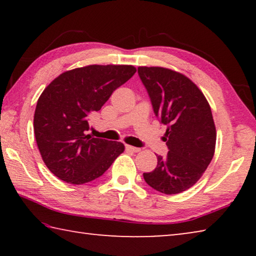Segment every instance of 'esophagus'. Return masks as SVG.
<instances>
[{
	"instance_id": "obj_1",
	"label": "esophagus",
	"mask_w": 256,
	"mask_h": 256,
	"mask_svg": "<svg viewBox=\"0 0 256 256\" xmlns=\"http://www.w3.org/2000/svg\"><path fill=\"white\" fill-rule=\"evenodd\" d=\"M125 149L128 151H133V152H138L141 149L140 148H136V146H128V144H125Z\"/></svg>"
}]
</instances>
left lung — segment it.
I'll list each match as a JSON object with an SVG mask.
<instances>
[{"label": "left lung", "instance_id": "8db88e82", "mask_svg": "<svg viewBox=\"0 0 256 256\" xmlns=\"http://www.w3.org/2000/svg\"><path fill=\"white\" fill-rule=\"evenodd\" d=\"M154 115L167 125L166 157L157 156L146 183L164 194L184 192L200 180L214 154L216 126L209 102L188 78L170 68H138Z\"/></svg>", "mask_w": 256, "mask_h": 256}]
</instances>
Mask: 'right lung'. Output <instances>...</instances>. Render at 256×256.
<instances>
[{
    "mask_svg": "<svg viewBox=\"0 0 256 256\" xmlns=\"http://www.w3.org/2000/svg\"><path fill=\"white\" fill-rule=\"evenodd\" d=\"M136 72L132 66H89L66 71L46 86L34 116L36 142L47 168L66 183L100 177L124 151L118 141L92 138L89 116Z\"/></svg>",
    "mask_w": 256,
    "mask_h": 256,
    "instance_id": "add662e5",
    "label": "right lung"
}]
</instances>
